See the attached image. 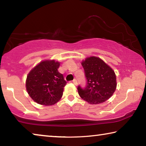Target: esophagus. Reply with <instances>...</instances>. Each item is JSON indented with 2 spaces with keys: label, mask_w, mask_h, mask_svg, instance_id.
<instances>
[{
  "label": "esophagus",
  "mask_w": 146,
  "mask_h": 146,
  "mask_svg": "<svg viewBox=\"0 0 146 146\" xmlns=\"http://www.w3.org/2000/svg\"><path fill=\"white\" fill-rule=\"evenodd\" d=\"M73 83L74 84H75V85H77V80H76V79H74V80H73Z\"/></svg>",
  "instance_id": "esophagus-1"
}]
</instances>
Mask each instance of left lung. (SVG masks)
<instances>
[{"label": "left lung", "mask_w": 146, "mask_h": 146, "mask_svg": "<svg viewBox=\"0 0 146 146\" xmlns=\"http://www.w3.org/2000/svg\"><path fill=\"white\" fill-rule=\"evenodd\" d=\"M86 78V86H78L80 97L91 104H98L109 99L117 87L113 70L100 58L91 56L82 62Z\"/></svg>", "instance_id": "left-lung-1"}]
</instances>
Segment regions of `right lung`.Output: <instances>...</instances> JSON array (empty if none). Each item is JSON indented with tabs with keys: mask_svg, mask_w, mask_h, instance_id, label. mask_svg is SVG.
<instances>
[{
	"mask_svg": "<svg viewBox=\"0 0 146 146\" xmlns=\"http://www.w3.org/2000/svg\"><path fill=\"white\" fill-rule=\"evenodd\" d=\"M59 66L55 60L41 62L27 76L26 90L35 102L50 106L60 99L67 82L58 71Z\"/></svg>",
	"mask_w": 146,
	"mask_h": 146,
	"instance_id": "add662e5",
	"label": "right lung"
}]
</instances>
